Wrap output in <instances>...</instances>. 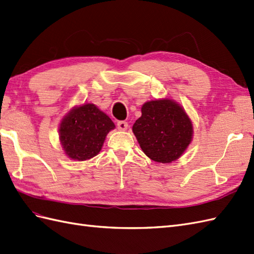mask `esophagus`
Returning a JSON list of instances; mask_svg holds the SVG:
<instances>
[{"label":"esophagus","mask_w":254,"mask_h":254,"mask_svg":"<svg viewBox=\"0 0 254 254\" xmlns=\"http://www.w3.org/2000/svg\"><path fill=\"white\" fill-rule=\"evenodd\" d=\"M117 127H118V129H120V131H127L128 127V125L126 121H119L118 123H117Z\"/></svg>","instance_id":"obj_1"}]
</instances>
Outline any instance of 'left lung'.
I'll use <instances>...</instances> for the list:
<instances>
[{
	"label": "left lung",
	"instance_id": "1",
	"mask_svg": "<svg viewBox=\"0 0 254 254\" xmlns=\"http://www.w3.org/2000/svg\"><path fill=\"white\" fill-rule=\"evenodd\" d=\"M133 133L149 159L168 164L177 161L193 139V123L185 108L171 97L142 104Z\"/></svg>",
	"mask_w": 254,
	"mask_h": 254
}]
</instances>
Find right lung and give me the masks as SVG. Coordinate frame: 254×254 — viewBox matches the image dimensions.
Returning <instances> with one entry per match:
<instances>
[{"label":"right lung","mask_w":254,"mask_h":254,"mask_svg":"<svg viewBox=\"0 0 254 254\" xmlns=\"http://www.w3.org/2000/svg\"><path fill=\"white\" fill-rule=\"evenodd\" d=\"M116 127L109 117L92 103H83L63 116L59 139L64 154L74 161H87L102 150L107 134Z\"/></svg>","instance_id":"obj_1"}]
</instances>
